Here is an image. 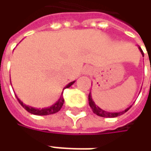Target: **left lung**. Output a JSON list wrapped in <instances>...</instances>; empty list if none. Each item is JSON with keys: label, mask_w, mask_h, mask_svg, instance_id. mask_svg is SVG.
I'll return each mask as SVG.
<instances>
[{"label": "left lung", "mask_w": 151, "mask_h": 151, "mask_svg": "<svg viewBox=\"0 0 151 151\" xmlns=\"http://www.w3.org/2000/svg\"><path fill=\"white\" fill-rule=\"evenodd\" d=\"M139 50L140 51V53H141V55H143V57H144V52H143V50H141V48L140 47H139ZM88 101H89V105H90L91 108V110H92V112L96 114V115H98V116H100V117H103V118H116V117H119L120 115H122V114H124V113H126L129 108L131 107H127L125 110L124 111H122V112H117V113H111V112H107V111H105V110H103V109H101L100 107H98L97 105H96V103L94 102L93 101V99H92V97H91V92L89 93V96H88Z\"/></svg>", "instance_id": "left-lung-1"}]
</instances>
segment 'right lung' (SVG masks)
Listing matches in <instances>:
<instances>
[{"mask_svg": "<svg viewBox=\"0 0 151 151\" xmlns=\"http://www.w3.org/2000/svg\"><path fill=\"white\" fill-rule=\"evenodd\" d=\"M75 81H76L70 82L69 84L64 87L63 91L65 90V89H66V88H69L70 86H71L75 83ZM17 100H18V101H19V103H20L21 105L26 109L28 113H32V114H34V115H41V116H44V115H50V114H54V113L59 112V111L61 109L62 106H63V104H64V101H65V100H64V97H63V91H62V93H61L60 97L59 98V100L56 101L55 104H53V105H52V106H50V107H44V108H36V107H31V106H28V105H26L25 103H23V102L21 101L20 99L17 97Z\"/></svg>", "mask_w": 151, "mask_h": 151, "instance_id": "add662e5", "label": "right lung"}]
</instances>
